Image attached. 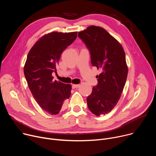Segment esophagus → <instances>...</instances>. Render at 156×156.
I'll use <instances>...</instances> for the list:
<instances>
[{"label":"esophagus","mask_w":156,"mask_h":156,"mask_svg":"<svg viewBox=\"0 0 156 156\" xmlns=\"http://www.w3.org/2000/svg\"><path fill=\"white\" fill-rule=\"evenodd\" d=\"M80 87V84H73L72 85V88L73 89H75V88H78Z\"/></svg>","instance_id":"esophagus-1"}]
</instances>
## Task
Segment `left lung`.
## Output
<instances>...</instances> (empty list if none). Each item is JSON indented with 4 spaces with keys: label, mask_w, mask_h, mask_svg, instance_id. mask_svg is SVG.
<instances>
[{
    "label": "left lung",
    "mask_w": 156,
    "mask_h": 156,
    "mask_svg": "<svg viewBox=\"0 0 156 156\" xmlns=\"http://www.w3.org/2000/svg\"><path fill=\"white\" fill-rule=\"evenodd\" d=\"M78 37L90 51L93 66L102 71L87 98V107L97 116L105 115L117 105L126 83L125 53L119 42L101 27H89L79 32Z\"/></svg>",
    "instance_id": "left-lung-1"
}]
</instances>
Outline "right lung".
Returning a JSON list of instances; mask_svg holds the SVG:
<instances>
[{
	"mask_svg": "<svg viewBox=\"0 0 156 156\" xmlns=\"http://www.w3.org/2000/svg\"><path fill=\"white\" fill-rule=\"evenodd\" d=\"M77 32H52L41 37L30 51L24 66L28 87L36 102L51 115L59 113L71 94L72 86L53 81L62 52L76 39Z\"/></svg>",
	"mask_w": 156,
	"mask_h": 156,
	"instance_id": "right-lung-1",
	"label": "right lung"
}]
</instances>
